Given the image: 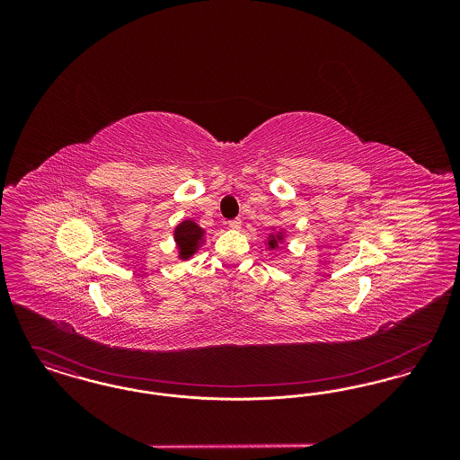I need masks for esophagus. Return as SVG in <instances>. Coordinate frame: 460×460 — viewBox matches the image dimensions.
Masks as SVG:
<instances>
[{
	"mask_svg": "<svg viewBox=\"0 0 460 460\" xmlns=\"http://www.w3.org/2000/svg\"><path fill=\"white\" fill-rule=\"evenodd\" d=\"M229 227H231V229H233V231H240L241 219L229 220Z\"/></svg>",
	"mask_w": 460,
	"mask_h": 460,
	"instance_id": "1",
	"label": "esophagus"
}]
</instances>
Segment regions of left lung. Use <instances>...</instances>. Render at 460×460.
Wrapping results in <instances>:
<instances>
[{
	"label": "left lung",
	"instance_id": "obj_1",
	"mask_svg": "<svg viewBox=\"0 0 460 460\" xmlns=\"http://www.w3.org/2000/svg\"><path fill=\"white\" fill-rule=\"evenodd\" d=\"M286 238H288V233H286L285 227H276V226H270L269 229V234L267 238L263 240V244L269 252H274L278 250L281 244H285Z\"/></svg>",
	"mask_w": 460,
	"mask_h": 460
}]
</instances>
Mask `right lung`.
Listing matches in <instances>:
<instances>
[{"label": "right lung", "instance_id": "right-lung-1", "mask_svg": "<svg viewBox=\"0 0 460 460\" xmlns=\"http://www.w3.org/2000/svg\"><path fill=\"white\" fill-rule=\"evenodd\" d=\"M174 243L177 261L188 262L195 257L198 250L205 244L207 231L193 219L181 220L174 227Z\"/></svg>", "mask_w": 460, "mask_h": 460}]
</instances>
